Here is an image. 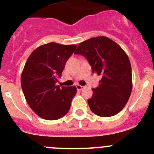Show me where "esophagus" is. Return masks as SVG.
Returning <instances> with one entry per match:
<instances>
[{
  "mask_svg": "<svg viewBox=\"0 0 154 154\" xmlns=\"http://www.w3.org/2000/svg\"><path fill=\"white\" fill-rule=\"evenodd\" d=\"M75 86H76V89H78V90H82V89L84 88V86H82V85H76Z\"/></svg>",
  "mask_w": 154,
  "mask_h": 154,
  "instance_id": "esophagus-1",
  "label": "esophagus"
}]
</instances>
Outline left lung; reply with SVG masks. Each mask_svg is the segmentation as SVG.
Instances as JSON below:
<instances>
[{"label":"left lung","mask_w":154,"mask_h":154,"mask_svg":"<svg viewBox=\"0 0 154 154\" xmlns=\"http://www.w3.org/2000/svg\"><path fill=\"white\" fill-rule=\"evenodd\" d=\"M75 54L84 55L93 73L101 75L99 85L88 99L92 112L101 117L115 116L124 108L133 87L132 70L126 53L115 42L99 36L81 42Z\"/></svg>","instance_id":"1"}]
</instances>
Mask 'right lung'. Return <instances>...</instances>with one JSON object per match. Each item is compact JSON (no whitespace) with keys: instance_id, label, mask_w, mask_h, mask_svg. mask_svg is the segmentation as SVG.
Here are the masks:
<instances>
[{"instance_id":"add662e5","label":"right lung","mask_w":154,"mask_h":154,"mask_svg":"<svg viewBox=\"0 0 154 154\" xmlns=\"http://www.w3.org/2000/svg\"><path fill=\"white\" fill-rule=\"evenodd\" d=\"M76 47L55 42L42 45L31 52L24 65L21 76L24 97L42 119L55 120L69 112L76 87H60L56 82Z\"/></svg>"}]
</instances>
